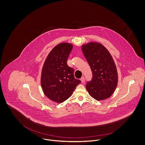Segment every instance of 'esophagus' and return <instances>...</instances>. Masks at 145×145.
Wrapping results in <instances>:
<instances>
[{
    "label": "esophagus",
    "instance_id": "34e87169",
    "mask_svg": "<svg viewBox=\"0 0 145 145\" xmlns=\"http://www.w3.org/2000/svg\"><path fill=\"white\" fill-rule=\"evenodd\" d=\"M80 80L82 81V83H83V82H84V80H85V78H84V76H82V77L80 78Z\"/></svg>",
    "mask_w": 145,
    "mask_h": 145
}]
</instances>
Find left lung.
Returning <instances> with one entry per match:
<instances>
[{"label": "left lung", "mask_w": 145, "mask_h": 145, "mask_svg": "<svg viewBox=\"0 0 145 145\" xmlns=\"http://www.w3.org/2000/svg\"><path fill=\"white\" fill-rule=\"evenodd\" d=\"M82 48L92 73L91 80L86 85L88 91L97 101L110 97L118 83L116 67L110 53L102 44L94 42L84 44Z\"/></svg>", "instance_id": "1"}]
</instances>
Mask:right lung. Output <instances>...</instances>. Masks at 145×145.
<instances>
[{
	"mask_svg": "<svg viewBox=\"0 0 145 145\" xmlns=\"http://www.w3.org/2000/svg\"><path fill=\"white\" fill-rule=\"evenodd\" d=\"M73 45L61 43L56 45L47 56L42 70L41 84L44 95L59 103L71 96L81 83L74 76V69L67 63Z\"/></svg>",
	"mask_w": 145,
	"mask_h": 145,
	"instance_id": "add662e5",
	"label": "right lung"
}]
</instances>
